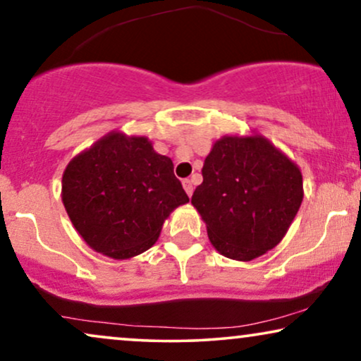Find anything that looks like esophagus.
I'll list each match as a JSON object with an SVG mask.
<instances>
[{
  "instance_id": "1",
  "label": "esophagus",
  "mask_w": 361,
  "mask_h": 361,
  "mask_svg": "<svg viewBox=\"0 0 361 361\" xmlns=\"http://www.w3.org/2000/svg\"><path fill=\"white\" fill-rule=\"evenodd\" d=\"M183 188L188 196L193 195V183H191V180H183Z\"/></svg>"
}]
</instances>
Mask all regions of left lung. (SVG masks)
Instances as JSON below:
<instances>
[{
	"label": "left lung",
	"mask_w": 361,
	"mask_h": 361,
	"mask_svg": "<svg viewBox=\"0 0 361 361\" xmlns=\"http://www.w3.org/2000/svg\"><path fill=\"white\" fill-rule=\"evenodd\" d=\"M202 175L191 204L214 250L238 262L275 248L303 202L302 170L259 133L214 141Z\"/></svg>",
	"instance_id": "left-lung-1"
}]
</instances>
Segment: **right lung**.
<instances>
[{"instance_id": "1", "label": "right lung", "mask_w": 361, "mask_h": 361, "mask_svg": "<svg viewBox=\"0 0 361 361\" xmlns=\"http://www.w3.org/2000/svg\"><path fill=\"white\" fill-rule=\"evenodd\" d=\"M61 200L85 243L128 259L157 243L173 209L188 203L171 158L147 136L109 131L68 163Z\"/></svg>"}]
</instances>
